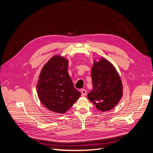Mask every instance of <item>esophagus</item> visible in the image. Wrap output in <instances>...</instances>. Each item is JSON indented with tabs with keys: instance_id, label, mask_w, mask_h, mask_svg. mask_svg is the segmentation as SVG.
Here are the masks:
<instances>
[{
	"instance_id": "1",
	"label": "esophagus",
	"mask_w": 153,
	"mask_h": 153,
	"mask_svg": "<svg viewBox=\"0 0 153 153\" xmlns=\"http://www.w3.org/2000/svg\"><path fill=\"white\" fill-rule=\"evenodd\" d=\"M81 91H82V95L83 97H84V96H85V95H87V91H86V90L82 89V90H81Z\"/></svg>"
}]
</instances>
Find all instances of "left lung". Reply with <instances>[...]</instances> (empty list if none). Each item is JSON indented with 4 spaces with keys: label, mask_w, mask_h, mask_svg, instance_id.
<instances>
[{
    "label": "left lung",
    "mask_w": 153,
    "mask_h": 153,
    "mask_svg": "<svg viewBox=\"0 0 153 153\" xmlns=\"http://www.w3.org/2000/svg\"><path fill=\"white\" fill-rule=\"evenodd\" d=\"M93 88L88 99L101 112L109 111L123 95V85L114 66L104 58L94 59L91 71Z\"/></svg>",
    "instance_id": "obj_1"
}]
</instances>
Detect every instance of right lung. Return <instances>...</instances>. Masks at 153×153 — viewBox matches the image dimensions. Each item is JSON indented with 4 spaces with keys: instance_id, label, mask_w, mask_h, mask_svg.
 I'll use <instances>...</instances> for the list:
<instances>
[{
    "instance_id": "right-lung-1",
    "label": "right lung",
    "mask_w": 153,
    "mask_h": 153,
    "mask_svg": "<svg viewBox=\"0 0 153 153\" xmlns=\"http://www.w3.org/2000/svg\"><path fill=\"white\" fill-rule=\"evenodd\" d=\"M68 65L66 58L54 55L42 67L36 85L42 105L52 112L62 114L68 111L81 95L73 86Z\"/></svg>"
}]
</instances>
